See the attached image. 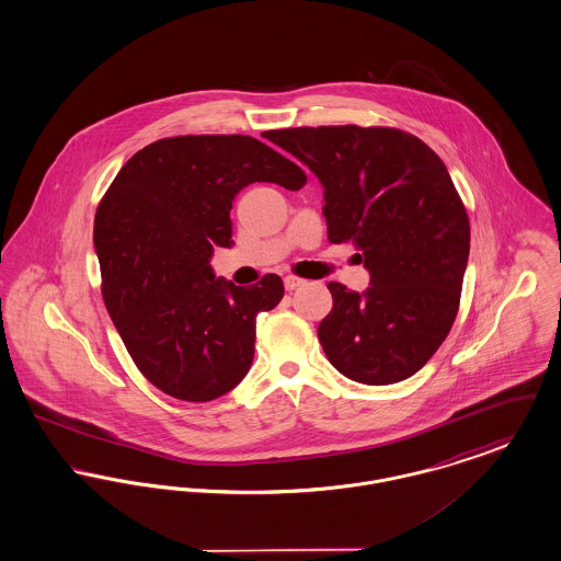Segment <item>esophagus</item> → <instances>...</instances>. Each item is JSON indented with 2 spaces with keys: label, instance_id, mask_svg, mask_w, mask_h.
I'll list each match as a JSON object with an SVG mask.
<instances>
[{
  "label": "esophagus",
  "instance_id": "34e87169",
  "mask_svg": "<svg viewBox=\"0 0 561 561\" xmlns=\"http://www.w3.org/2000/svg\"><path fill=\"white\" fill-rule=\"evenodd\" d=\"M307 282L305 279H300L297 275H286L284 277V286H286V290H298V288H302Z\"/></svg>",
  "mask_w": 561,
  "mask_h": 561
}]
</instances>
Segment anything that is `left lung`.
Masks as SVG:
<instances>
[{
	"instance_id": "8db88e82",
	"label": "left lung",
	"mask_w": 561,
	"mask_h": 561,
	"mask_svg": "<svg viewBox=\"0 0 561 561\" xmlns=\"http://www.w3.org/2000/svg\"><path fill=\"white\" fill-rule=\"evenodd\" d=\"M268 139L313 171L330 241H354L370 275L364 293L329 284L318 336L330 363L366 386L409 379L454 327L470 252L447 167L422 139L388 127H298Z\"/></svg>"
}]
</instances>
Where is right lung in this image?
Here are the masks:
<instances>
[{"instance_id":"add662e5","label":"right lung","mask_w":561,"mask_h":561,"mask_svg":"<svg viewBox=\"0 0 561 561\" xmlns=\"http://www.w3.org/2000/svg\"><path fill=\"white\" fill-rule=\"evenodd\" d=\"M254 182L290 188L305 173L250 135H184L135 152L101 198L107 313L144 377L173 398L231 392L254 360L256 316L284 297L279 275L243 288L209 264L234 243L232 201Z\"/></svg>"}]
</instances>
